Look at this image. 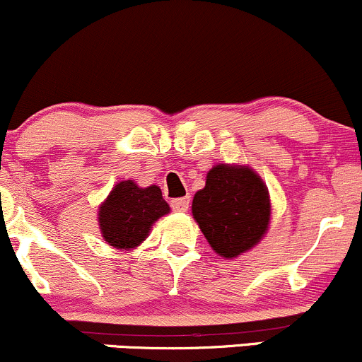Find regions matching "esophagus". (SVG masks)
<instances>
[{
	"mask_svg": "<svg viewBox=\"0 0 362 362\" xmlns=\"http://www.w3.org/2000/svg\"><path fill=\"white\" fill-rule=\"evenodd\" d=\"M172 209L177 211V213H185L187 209H189V204H190V199L189 197H182V199H173L172 202Z\"/></svg>",
	"mask_w": 362,
	"mask_h": 362,
	"instance_id": "1",
	"label": "esophagus"
}]
</instances>
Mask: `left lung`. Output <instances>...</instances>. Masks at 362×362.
<instances>
[{"mask_svg": "<svg viewBox=\"0 0 362 362\" xmlns=\"http://www.w3.org/2000/svg\"><path fill=\"white\" fill-rule=\"evenodd\" d=\"M271 195L247 165H214L192 201V216L211 248L235 259L260 243L271 224Z\"/></svg>", "mask_w": 362, "mask_h": 362, "instance_id": "8db88e82", "label": "left lung"}]
</instances>
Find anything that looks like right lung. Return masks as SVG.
<instances>
[{"instance_id": "1", "label": "right lung", "mask_w": 362, "mask_h": 362, "mask_svg": "<svg viewBox=\"0 0 362 362\" xmlns=\"http://www.w3.org/2000/svg\"><path fill=\"white\" fill-rule=\"evenodd\" d=\"M170 213L158 185L139 187L134 180L114 185L98 207V228L103 242L129 252L148 238L153 224Z\"/></svg>"}]
</instances>
